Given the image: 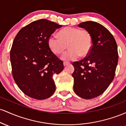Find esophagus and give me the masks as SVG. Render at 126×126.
I'll use <instances>...</instances> for the list:
<instances>
[{
  "label": "esophagus",
  "instance_id": "esophagus-1",
  "mask_svg": "<svg viewBox=\"0 0 126 126\" xmlns=\"http://www.w3.org/2000/svg\"><path fill=\"white\" fill-rule=\"evenodd\" d=\"M68 64H69V62H63V65H64V66H66Z\"/></svg>",
  "mask_w": 126,
  "mask_h": 126
}]
</instances>
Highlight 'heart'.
<instances>
[{
    "label": "heart",
    "mask_w": 126,
    "mask_h": 126,
    "mask_svg": "<svg viewBox=\"0 0 126 126\" xmlns=\"http://www.w3.org/2000/svg\"><path fill=\"white\" fill-rule=\"evenodd\" d=\"M59 37L51 35L48 39V46L55 54H60L69 49L61 56L64 61L76 60L81 56L85 57L90 53L93 45L92 35L86 30L75 27H66L59 32Z\"/></svg>",
    "instance_id": "obj_1"
}]
</instances>
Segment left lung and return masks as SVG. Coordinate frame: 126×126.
<instances>
[{
    "mask_svg": "<svg viewBox=\"0 0 126 126\" xmlns=\"http://www.w3.org/2000/svg\"><path fill=\"white\" fill-rule=\"evenodd\" d=\"M78 27L91 33L93 45L86 57L72 64L73 90L80 98L92 99L104 93L113 80L118 63L117 46L110 32L99 23L86 21Z\"/></svg>",
    "mask_w": 126,
    "mask_h": 126,
    "instance_id": "left-lung-1",
    "label": "left lung"
}]
</instances>
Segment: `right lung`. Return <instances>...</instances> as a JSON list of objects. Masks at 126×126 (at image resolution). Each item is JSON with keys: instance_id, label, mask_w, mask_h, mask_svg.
<instances>
[{"instance_id": "add662e5", "label": "right lung", "mask_w": 126, "mask_h": 126, "mask_svg": "<svg viewBox=\"0 0 126 126\" xmlns=\"http://www.w3.org/2000/svg\"><path fill=\"white\" fill-rule=\"evenodd\" d=\"M62 26L45 19L32 22L16 35L10 53L12 75L21 90L30 97L45 99L56 90L53 75L64 69L51 51L48 39Z\"/></svg>"}]
</instances>
